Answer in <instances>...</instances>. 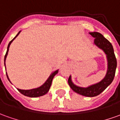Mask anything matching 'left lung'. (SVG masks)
<instances>
[{
	"instance_id": "obj_1",
	"label": "left lung",
	"mask_w": 120,
	"mask_h": 120,
	"mask_svg": "<svg viewBox=\"0 0 120 120\" xmlns=\"http://www.w3.org/2000/svg\"><path fill=\"white\" fill-rule=\"evenodd\" d=\"M89 34L94 38V44L103 50L106 54L108 60V70L105 77L99 83L91 85L87 88L80 87L75 85L71 80V76L68 79V84L71 89L75 93L83 96L93 97L100 94L105 91L109 85H110L114 79L117 67V60L115 56L114 49L112 44L100 33L91 32Z\"/></svg>"
}]
</instances>
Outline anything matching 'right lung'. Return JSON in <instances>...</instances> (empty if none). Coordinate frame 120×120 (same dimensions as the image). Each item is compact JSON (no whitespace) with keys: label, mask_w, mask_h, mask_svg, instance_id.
I'll return each mask as SVG.
<instances>
[{"label":"right lung","mask_w":120,"mask_h":120,"mask_svg":"<svg viewBox=\"0 0 120 120\" xmlns=\"http://www.w3.org/2000/svg\"><path fill=\"white\" fill-rule=\"evenodd\" d=\"M19 33H20V31H19V32L16 35V36H15V37L9 43L8 45V47H7V51H6V53L5 54V56H4V62H5L7 54H8V52L9 47H10V44H11V43L14 40V39H15V37L19 35ZM4 64H5V63H4ZM58 70H56L55 71L52 72V74H50V75L49 76V77L48 78V79L46 81V82L43 84L42 86H41L37 88V89H31V90H22V89H18L22 94H23V95H25V96H27V97H38L43 96V95L46 94V93L49 92L50 88V86H51L52 81V79H53L54 77V75H55L56 74H58ZM6 76L8 77V80L10 81L8 77L7 74H6Z\"/></svg>","instance_id":"add662e5"}]
</instances>
